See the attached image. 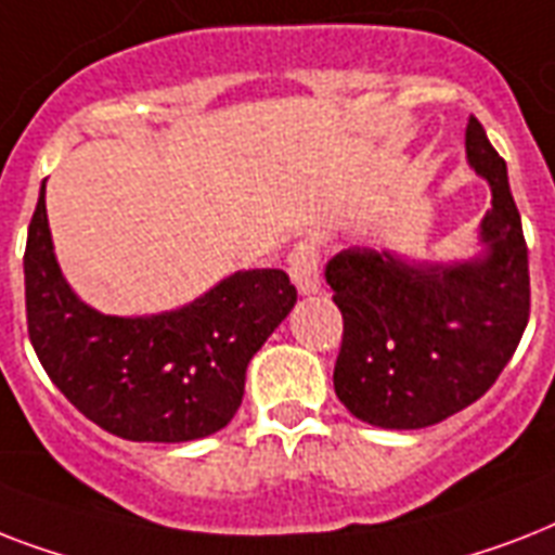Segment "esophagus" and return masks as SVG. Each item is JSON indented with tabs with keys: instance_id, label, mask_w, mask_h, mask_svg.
I'll list each match as a JSON object with an SVG mask.
<instances>
[{
	"instance_id": "34e87169",
	"label": "esophagus",
	"mask_w": 555,
	"mask_h": 555,
	"mask_svg": "<svg viewBox=\"0 0 555 555\" xmlns=\"http://www.w3.org/2000/svg\"><path fill=\"white\" fill-rule=\"evenodd\" d=\"M291 279L299 287V294H317L320 291V247L313 242L299 244L291 256Z\"/></svg>"
}]
</instances>
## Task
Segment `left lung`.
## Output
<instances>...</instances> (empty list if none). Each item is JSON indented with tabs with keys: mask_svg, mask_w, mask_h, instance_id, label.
Masks as SVG:
<instances>
[{
	"mask_svg": "<svg viewBox=\"0 0 555 555\" xmlns=\"http://www.w3.org/2000/svg\"><path fill=\"white\" fill-rule=\"evenodd\" d=\"M466 158L492 186L483 259L421 268L348 247L325 264L343 313L334 391L371 426L421 429L475 403L516 354L530 320L521 216L507 164L475 115L466 124Z\"/></svg>",
	"mask_w": 555,
	"mask_h": 555,
	"instance_id": "obj_1",
	"label": "left lung"
}]
</instances>
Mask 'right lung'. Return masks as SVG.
Listing matches in <instances>:
<instances>
[{"label":"right lung","mask_w":555,"mask_h":555,"mask_svg":"<svg viewBox=\"0 0 555 555\" xmlns=\"http://www.w3.org/2000/svg\"><path fill=\"white\" fill-rule=\"evenodd\" d=\"M296 302L285 270H244L181 311L103 317L65 285L46 184L25 244L30 346L60 391L100 429L141 443L207 438L233 421L244 371Z\"/></svg>","instance_id":"1"}]
</instances>
